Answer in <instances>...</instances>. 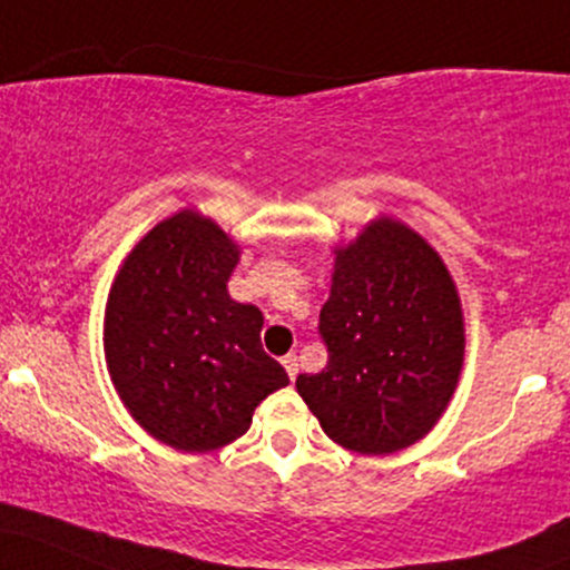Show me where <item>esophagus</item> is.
I'll return each instance as SVG.
<instances>
[{"instance_id":"34e87169","label":"esophagus","mask_w":570,"mask_h":570,"mask_svg":"<svg viewBox=\"0 0 570 570\" xmlns=\"http://www.w3.org/2000/svg\"><path fill=\"white\" fill-rule=\"evenodd\" d=\"M281 362H284V367H286V373H289V379L295 381L297 379V371H299V367H297V354H286Z\"/></svg>"}]
</instances>
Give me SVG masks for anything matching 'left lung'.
<instances>
[{"label": "left lung", "mask_w": 570, "mask_h": 570, "mask_svg": "<svg viewBox=\"0 0 570 570\" xmlns=\"http://www.w3.org/2000/svg\"><path fill=\"white\" fill-rule=\"evenodd\" d=\"M318 314L322 373L297 392L322 430L360 454H390L424 438L458 386L465 330L452 275L414 229L379 218L337 248Z\"/></svg>", "instance_id": "left-lung-1"}]
</instances>
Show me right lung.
<instances>
[{
	"mask_svg": "<svg viewBox=\"0 0 570 570\" xmlns=\"http://www.w3.org/2000/svg\"><path fill=\"white\" fill-rule=\"evenodd\" d=\"M237 256L210 218L180 210L137 243L110 289L112 384L140 428L180 452L227 446L289 384L262 348V311L229 297Z\"/></svg>",
	"mask_w": 570,
	"mask_h": 570,
	"instance_id": "obj_1",
	"label": "right lung"
}]
</instances>
